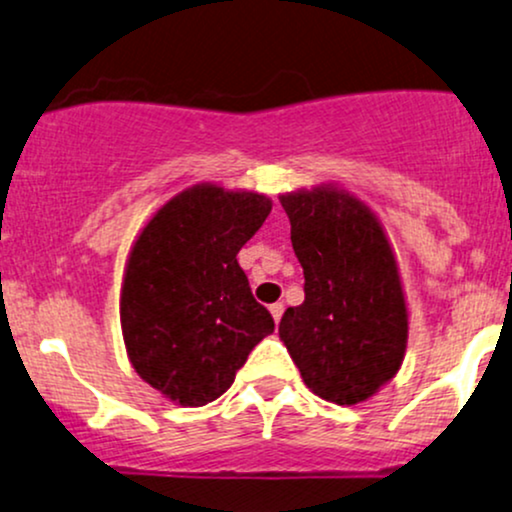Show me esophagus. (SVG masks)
Listing matches in <instances>:
<instances>
[{"mask_svg":"<svg viewBox=\"0 0 512 512\" xmlns=\"http://www.w3.org/2000/svg\"><path fill=\"white\" fill-rule=\"evenodd\" d=\"M269 313H272L274 322H276V325H279L281 315H284V303H274V305H269Z\"/></svg>","mask_w":512,"mask_h":512,"instance_id":"esophagus-1","label":"esophagus"}]
</instances>
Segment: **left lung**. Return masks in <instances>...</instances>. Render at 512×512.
<instances>
[{
    "mask_svg": "<svg viewBox=\"0 0 512 512\" xmlns=\"http://www.w3.org/2000/svg\"><path fill=\"white\" fill-rule=\"evenodd\" d=\"M305 276V301L279 337L317 397L356 404L402 366L407 305L397 262L370 209L337 187L281 195Z\"/></svg>",
    "mask_w": 512,
    "mask_h": 512,
    "instance_id": "obj_1",
    "label": "left lung"
}]
</instances>
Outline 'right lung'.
Here are the masks:
<instances>
[{"label":"right lung","instance_id":"right-lung-1","mask_svg":"<svg viewBox=\"0 0 512 512\" xmlns=\"http://www.w3.org/2000/svg\"><path fill=\"white\" fill-rule=\"evenodd\" d=\"M269 211L257 192L197 185L163 204L134 243L120 296L129 361L182 407L221 397L274 332L236 260Z\"/></svg>","mask_w":512,"mask_h":512}]
</instances>
